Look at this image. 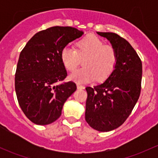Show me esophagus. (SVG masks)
Masks as SVG:
<instances>
[{"label":"esophagus","mask_w":158,"mask_h":158,"mask_svg":"<svg viewBox=\"0 0 158 158\" xmlns=\"http://www.w3.org/2000/svg\"><path fill=\"white\" fill-rule=\"evenodd\" d=\"M77 89H85V87H84L83 85H79V84H77Z\"/></svg>","instance_id":"esophagus-1"}]
</instances>
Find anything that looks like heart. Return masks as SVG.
<instances>
[{"instance_id":"obj_1","label":"heart","mask_w":158,"mask_h":158,"mask_svg":"<svg viewBox=\"0 0 158 158\" xmlns=\"http://www.w3.org/2000/svg\"><path fill=\"white\" fill-rule=\"evenodd\" d=\"M60 57L64 67L71 72L83 60L84 67L69 76L70 80L77 83H87L95 79L104 82L114 71L118 59L115 49L105 45L104 41L95 35H89L78 41L76 49L65 47Z\"/></svg>"}]
</instances>
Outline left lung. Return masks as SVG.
<instances>
[{
  "instance_id": "1",
  "label": "left lung",
  "mask_w": 158,
  "mask_h": 158,
  "mask_svg": "<svg viewBox=\"0 0 158 158\" xmlns=\"http://www.w3.org/2000/svg\"><path fill=\"white\" fill-rule=\"evenodd\" d=\"M97 33L109 40L118 59L115 69L106 82L85 88V121L95 130L109 131L126 121L139 98L142 63L123 37L114 33Z\"/></svg>"
}]
</instances>
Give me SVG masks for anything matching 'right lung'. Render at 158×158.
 Returning <instances> with one entry per match:
<instances>
[{
  "label": "right lung",
  "instance_id": "1",
  "mask_svg": "<svg viewBox=\"0 0 158 158\" xmlns=\"http://www.w3.org/2000/svg\"><path fill=\"white\" fill-rule=\"evenodd\" d=\"M83 32L72 27H52L36 33L20 52L15 73V91L25 115L39 125L60 117L65 102L76 90L75 82H63L67 73L62 49Z\"/></svg>",
  "mask_w": 158,
  "mask_h": 158
}]
</instances>
